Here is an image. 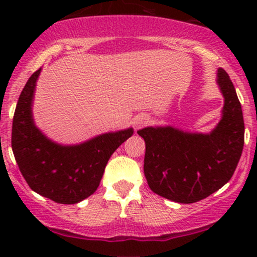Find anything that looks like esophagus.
<instances>
[{
	"mask_svg": "<svg viewBox=\"0 0 257 257\" xmlns=\"http://www.w3.org/2000/svg\"><path fill=\"white\" fill-rule=\"evenodd\" d=\"M149 120H150V118L147 114H139V116H137L134 118L135 129H139V128H141L143 125L147 124V123H149Z\"/></svg>",
	"mask_w": 257,
	"mask_h": 257,
	"instance_id": "esophagus-1",
	"label": "esophagus"
}]
</instances>
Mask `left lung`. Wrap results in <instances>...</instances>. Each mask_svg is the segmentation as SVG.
Returning a JSON list of instances; mask_svg holds the SVG:
<instances>
[{
    "mask_svg": "<svg viewBox=\"0 0 257 257\" xmlns=\"http://www.w3.org/2000/svg\"><path fill=\"white\" fill-rule=\"evenodd\" d=\"M216 83L225 101L222 117L210 133L170 125L138 131L146 144L144 173L158 196L190 204L216 192L232 178L244 146L243 111L223 69H217Z\"/></svg>",
    "mask_w": 257,
    "mask_h": 257,
    "instance_id": "obj_1",
    "label": "left lung"
}]
</instances>
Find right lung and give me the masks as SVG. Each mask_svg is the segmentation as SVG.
I'll use <instances>...</instances> for the list:
<instances>
[{"mask_svg":"<svg viewBox=\"0 0 257 257\" xmlns=\"http://www.w3.org/2000/svg\"><path fill=\"white\" fill-rule=\"evenodd\" d=\"M31 75L20 94L12 126V150L30 188L60 204H76L99 187L106 164L133 128L105 133L77 145H61L43 134L32 116L36 82Z\"/></svg>","mask_w":257,"mask_h":257,"instance_id":"right-lung-1","label":"right lung"}]
</instances>
